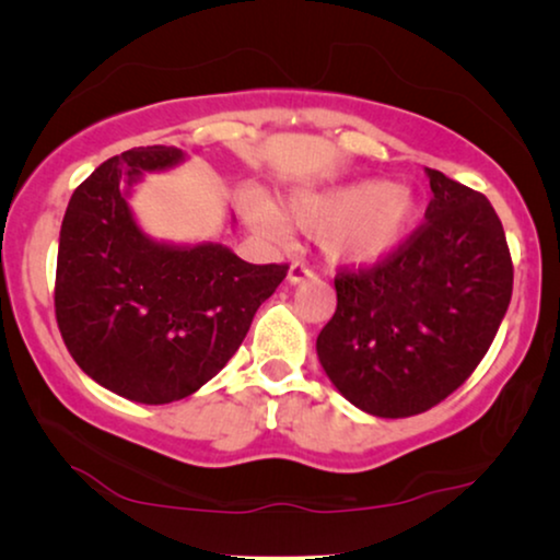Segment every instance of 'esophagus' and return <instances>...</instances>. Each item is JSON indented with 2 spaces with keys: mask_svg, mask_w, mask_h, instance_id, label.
<instances>
[{
  "mask_svg": "<svg viewBox=\"0 0 560 560\" xmlns=\"http://www.w3.org/2000/svg\"><path fill=\"white\" fill-rule=\"evenodd\" d=\"M311 278H313V270H311L308 265H303V262L290 265V270H288V282H290V285H301V282L311 280Z\"/></svg>",
  "mask_w": 560,
  "mask_h": 560,
  "instance_id": "esophagus-1",
  "label": "esophagus"
}]
</instances>
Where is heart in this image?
<instances>
[{
	"label": "heart",
	"instance_id": "heart-1",
	"mask_svg": "<svg viewBox=\"0 0 560 560\" xmlns=\"http://www.w3.org/2000/svg\"><path fill=\"white\" fill-rule=\"evenodd\" d=\"M240 206L257 232L270 240L285 236V220L267 198L244 190ZM282 215L305 232H318V247L334 265L374 267L410 242L423 219V201L405 183L364 178L288 194Z\"/></svg>",
	"mask_w": 560,
	"mask_h": 560
}]
</instances>
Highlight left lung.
Here are the masks:
<instances>
[{"label":"left lung","instance_id":"1","mask_svg":"<svg viewBox=\"0 0 560 560\" xmlns=\"http://www.w3.org/2000/svg\"><path fill=\"white\" fill-rule=\"evenodd\" d=\"M425 224L372 270L341 272L316 339L334 387L377 418L425 412L462 387L512 298L502 221L477 190L425 167Z\"/></svg>","mask_w":560,"mask_h":560}]
</instances>
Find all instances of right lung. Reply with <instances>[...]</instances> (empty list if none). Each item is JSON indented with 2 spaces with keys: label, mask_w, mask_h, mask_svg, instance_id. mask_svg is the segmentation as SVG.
Returning <instances> with one entry per match:
<instances>
[{
  "label": "right lung",
  "mask_w": 560,
  "mask_h": 560,
  "mask_svg": "<svg viewBox=\"0 0 560 560\" xmlns=\"http://www.w3.org/2000/svg\"><path fill=\"white\" fill-rule=\"evenodd\" d=\"M186 158L165 144L109 158L73 190L60 226V336L91 380L144 405L183 400L217 377L288 272L244 262L219 242L142 232L129 209L135 186Z\"/></svg>",
  "instance_id": "obj_1"
}]
</instances>
